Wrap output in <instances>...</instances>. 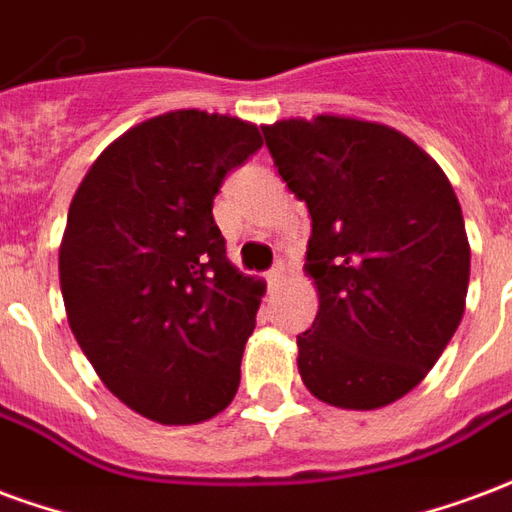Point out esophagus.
I'll return each instance as SVG.
<instances>
[{"instance_id": "esophagus-1", "label": "esophagus", "mask_w": 512, "mask_h": 512, "mask_svg": "<svg viewBox=\"0 0 512 512\" xmlns=\"http://www.w3.org/2000/svg\"><path fill=\"white\" fill-rule=\"evenodd\" d=\"M281 278H283V267L281 264H275V267L267 272V283H270V289H275V286L281 283Z\"/></svg>"}]
</instances>
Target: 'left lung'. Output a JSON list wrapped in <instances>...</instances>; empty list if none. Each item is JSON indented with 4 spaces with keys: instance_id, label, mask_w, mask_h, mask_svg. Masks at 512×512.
Returning a JSON list of instances; mask_svg holds the SVG:
<instances>
[{
    "instance_id": "left-lung-1",
    "label": "left lung",
    "mask_w": 512,
    "mask_h": 512,
    "mask_svg": "<svg viewBox=\"0 0 512 512\" xmlns=\"http://www.w3.org/2000/svg\"><path fill=\"white\" fill-rule=\"evenodd\" d=\"M311 212L305 272L319 294L297 368L319 401L379 409L423 382L461 324L469 240L453 185L395 128L319 114L261 128Z\"/></svg>"
}]
</instances>
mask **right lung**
Wrapping results in <instances>:
<instances>
[{
    "label": "right lung",
    "mask_w": 512,
    "mask_h": 512,
    "mask_svg": "<svg viewBox=\"0 0 512 512\" xmlns=\"http://www.w3.org/2000/svg\"><path fill=\"white\" fill-rule=\"evenodd\" d=\"M259 147L253 122L169 111L108 144L70 201V330L100 382L155 423L210 420L240 387L264 283L229 261L212 201Z\"/></svg>",
    "instance_id": "add662e5"
}]
</instances>
